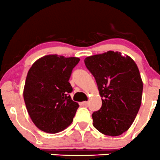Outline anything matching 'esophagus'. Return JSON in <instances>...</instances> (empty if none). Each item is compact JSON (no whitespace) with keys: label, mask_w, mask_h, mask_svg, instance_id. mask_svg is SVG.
<instances>
[{"label":"esophagus","mask_w":160,"mask_h":160,"mask_svg":"<svg viewBox=\"0 0 160 160\" xmlns=\"http://www.w3.org/2000/svg\"><path fill=\"white\" fill-rule=\"evenodd\" d=\"M88 104H89L88 102H81V105L83 106H88Z\"/></svg>","instance_id":"esophagus-1"}]
</instances>
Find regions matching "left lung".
I'll return each instance as SVG.
<instances>
[{"label":"left lung","instance_id":"left-lung-1","mask_svg":"<svg viewBox=\"0 0 160 160\" xmlns=\"http://www.w3.org/2000/svg\"><path fill=\"white\" fill-rule=\"evenodd\" d=\"M84 63L102 97V107L92 115L95 128L108 136L122 134L141 105L143 82L138 66L129 56L113 51L86 58Z\"/></svg>","mask_w":160,"mask_h":160}]
</instances>
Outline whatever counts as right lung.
Returning <instances> with one entry per match:
<instances>
[{"label":"right lung","mask_w":160,"mask_h":160,"mask_svg":"<svg viewBox=\"0 0 160 160\" xmlns=\"http://www.w3.org/2000/svg\"><path fill=\"white\" fill-rule=\"evenodd\" d=\"M78 58L57 54L44 56L28 71L23 98L35 125L44 132L56 134L73 122L79 105L71 99L69 83Z\"/></svg>","instance_id":"right-lung-1"}]
</instances>
